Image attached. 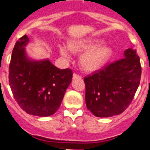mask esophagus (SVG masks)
Segmentation results:
<instances>
[{"instance_id":"esophagus-1","label":"esophagus","mask_w":150,"mask_h":150,"mask_svg":"<svg viewBox=\"0 0 150 150\" xmlns=\"http://www.w3.org/2000/svg\"><path fill=\"white\" fill-rule=\"evenodd\" d=\"M76 78H81V76L79 75V74L74 73V74H73V79H76Z\"/></svg>"}]
</instances>
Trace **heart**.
<instances>
[{
    "instance_id": "obj_1",
    "label": "heart",
    "mask_w": 150,
    "mask_h": 150,
    "mask_svg": "<svg viewBox=\"0 0 150 150\" xmlns=\"http://www.w3.org/2000/svg\"><path fill=\"white\" fill-rule=\"evenodd\" d=\"M104 41L100 40H89L86 41H75L69 43V48L74 52H83L79 63L82 68L88 72H94L100 68L110 59L112 50L110 46H103ZM60 52L64 58L71 57L70 51L65 46L59 47Z\"/></svg>"
}]
</instances>
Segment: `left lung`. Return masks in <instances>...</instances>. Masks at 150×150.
I'll list each match as a JSON object with an SVG mask.
<instances>
[{
    "label": "left lung",
    "instance_id": "8db88e82",
    "mask_svg": "<svg viewBox=\"0 0 150 150\" xmlns=\"http://www.w3.org/2000/svg\"><path fill=\"white\" fill-rule=\"evenodd\" d=\"M84 78L87 109L97 117H110L126 110L133 100L141 76L136 50Z\"/></svg>",
    "mask_w": 150,
    "mask_h": 150
}]
</instances>
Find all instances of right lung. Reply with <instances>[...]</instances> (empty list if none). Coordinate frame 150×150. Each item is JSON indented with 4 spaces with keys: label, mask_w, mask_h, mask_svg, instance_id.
Wrapping results in <instances>:
<instances>
[{
    "label": "right lung",
    "mask_w": 150,
    "mask_h": 150,
    "mask_svg": "<svg viewBox=\"0 0 150 150\" xmlns=\"http://www.w3.org/2000/svg\"><path fill=\"white\" fill-rule=\"evenodd\" d=\"M27 35L19 38L12 52L9 83L19 107L33 116H50L60 107L73 77L71 69H59L49 59L30 60L25 46Z\"/></svg>",
    "instance_id": "add662e5"
}]
</instances>
